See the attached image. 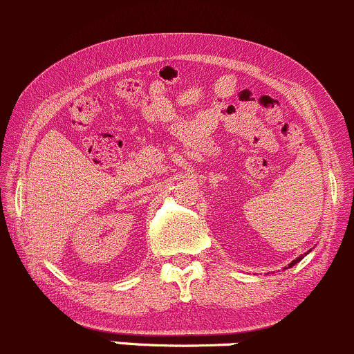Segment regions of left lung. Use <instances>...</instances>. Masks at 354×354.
Instances as JSON below:
<instances>
[{
  "label": "left lung",
  "mask_w": 354,
  "mask_h": 354,
  "mask_svg": "<svg viewBox=\"0 0 354 354\" xmlns=\"http://www.w3.org/2000/svg\"><path fill=\"white\" fill-rule=\"evenodd\" d=\"M309 252V251H308ZM308 252H306V254H308ZM306 254H304V256H306ZM301 259H303V256H299V257H297V259H295V261H292V263L291 264H289V268H292V266H295V264H297V263H299V261Z\"/></svg>",
  "instance_id": "8db88e82"
}]
</instances>
